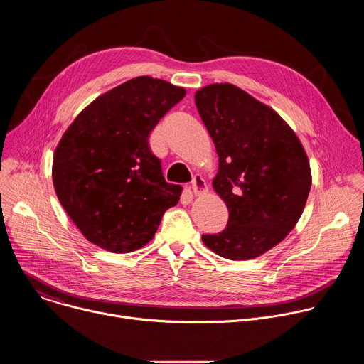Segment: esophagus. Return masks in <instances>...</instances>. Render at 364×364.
<instances>
[{
    "label": "esophagus",
    "mask_w": 364,
    "mask_h": 364,
    "mask_svg": "<svg viewBox=\"0 0 364 364\" xmlns=\"http://www.w3.org/2000/svg\"><path fill=\"white\" fill-rule=\"evenodd\" d=\"M191 190L194 196H201L207 191V183L201 176H194L191 181Z\"/></svg>",
    "instance_id": "esophagus-1"
}]
</instances>
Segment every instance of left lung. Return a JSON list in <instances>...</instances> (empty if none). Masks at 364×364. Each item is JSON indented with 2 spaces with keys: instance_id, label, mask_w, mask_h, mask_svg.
<instances>
[{
  "instance_id": "1",
  "label": "left lung",
  "mask_w": 364,
  "mask_h": 364,
  "mask_svg": "<svg viewBox=\"0 0 364 364\" xmlns=\"http://www.w3.org/2000/svg\"><path fill=\"white\" fill-rule=\"evenodd\" d=\"M194 99L219 155L213 188L229 210L225 230L201 240L230 261L255 259L299 220L311 188L308 157L289 125L240 87L215 83Z\"/></svg>"
}]
</instances>
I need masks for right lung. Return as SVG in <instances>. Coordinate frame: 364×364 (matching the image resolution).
<instances>
[{"mask_svg":"<svg viewBox=\"0 0 364 364\" xmlns=\"http://www.w3.org/2000/svg\"><path fill=\"white\" fill-rule=\"evenodd\" d=\"M186 96L149 76L96 97L63 134L53 157V184L63 209L93 245L128 253L146 245L181 186L164 180L148 138Z\"/></svg>","mask_w":364,"mask_h":364,"instance_id":"1","label":"right lung"}]
</instances>
